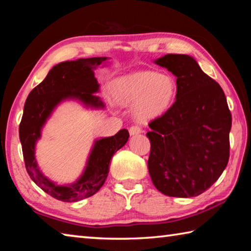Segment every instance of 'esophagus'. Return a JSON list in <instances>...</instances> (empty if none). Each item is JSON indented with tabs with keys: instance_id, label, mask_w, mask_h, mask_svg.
Segmentation results:
<instances>
[{
	"instance_id": "obj_1",
	"label": "esophagus",
	"mask_w": 251,
	"mask_h": 251,
	"mask_svg": "<svg viewBox=\"0 0 251 251\" xmlns=\"http://www.w3.org/2000/svg\"><path fill=\"white\" fill-rule=\"evenodd\" d=\"M142 133V128L139 126H131L129 128V134L131 136L134 135H137V134H141Z\"/></svg>"
}]
</instances>
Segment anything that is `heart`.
Instances as JSON below:
<instances>
[{"label": "heart", "instance_id": "obj_1", "mask_svg": "<svg viewBox=\"0 0 251 251\" xmlns=\"http://www.w3.org/2000/svg\"><path fill=\"white\" fill-rule=\"evenodd\" d=\"M117 103L134 105V117L148 124L166 114L175 101L177 82L172 74L141 71L122 76L113 82Z\"/></svg>", "mask_w": 251, "mask_h": 251}]
</instances>
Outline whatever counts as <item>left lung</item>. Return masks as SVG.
Wrapping results in <instances>:
<instances>
[{
	"instance_id": "left-lung-1",
	"label": "left lung",
	"mask_w": 251,
	"mask_h": 251,
	"mask_svg": "<svg viewBox=\"0 0 251 251\" xmlns=\"http://www.w3.org/2000/svg\"><path fill=\"white\" fill-rule=\"evenodd\" d=\"M155 63L176 76L177 95L168 112L150 123L148 172L164 195L198 196L228 164L231 114L226 96L189 55L167 54Z\"/></svg>"
}]
</instances>
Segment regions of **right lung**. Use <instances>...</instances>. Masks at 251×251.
<instances>
[{
    "label": "right lung",
    "mask_w": 251,
    "mask_h": 251,
    "mask_svg": "<svg viewBox=\"0 0 251 251\" xmlns=\"http://www.w3.org/2000/svg\"><path fill=\"white\" fill-rule=\"evenodd\" d=\"M106 59L107 57H92L59 63L49 72L43 82L33 88L25 101L19 128L25 167L31 179L57 201L75 202L99 192L107 178L113 155L128 141L127 129H121L112 137L96 139L84 173L73 184H55L37 167L36 142L48 118L61 101L76 100L86 107H104L100 97L94 95L100 90L94 70Z\"/></svg>",
    "instance_id": "obj_1"
}]
</instances>
